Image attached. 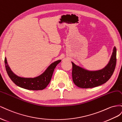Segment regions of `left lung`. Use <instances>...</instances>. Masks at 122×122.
<instances>
[{
    "label": "left lung",
    "instance_id": "8db88e82",
    "mask_svg": "<svg viewBox=\"0 0 122 122\" xmlns=\"http://www.w3.org/2000/svg\"><path fill=\"white\" fill-rule=\"evenodd\" d=\"M117 50L114 46L108 64L101 69L89 71L71 62L72 76L75 84L80 88H89L101 85L110 78L114 72L117 62Z\"/></svg>",
    "mask_w": 122,
    "mask_h": 122
}]
</instances>
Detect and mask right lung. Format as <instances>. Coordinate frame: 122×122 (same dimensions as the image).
I'll list each match as a JSON object with an SVG mask.
<instances>
[{"mask_svg": "<svg viewBox=\"0 0 122 122\" xmlns=\"http://www.w3.org/2000/svg\"><path fill=\"white\" fill-rule=\"evenodd\" d=\"M61 61V60H58L53 62L42 74L36 77L24 78L14 74L8 65L6 57L5 59L6 71L12 81L20 87L32 90H42L46 88L51 81L55 67Z\"/></svg>", "mask_w": 122, "mask_h": 122, "instance_id": "1", "label": "right lung"}]
</instances>
